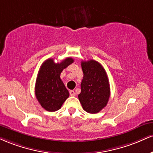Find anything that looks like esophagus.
<instances>
[{
    "label": "esophagus",
    "instance_id": "1",
    "mask_svg": "<svg viewBox=\"0 0 153 153\" xmlns=\"http://www.w3.org/2000/svg\"><path fill=\"white\" fill-rule=\"evenodd\" d=\"M69 93H70V95H71V96H75V93L74 91H70Z\"/></svg>",
    "mask_w": 153,
    "mask_h": 153
}]
</instances>
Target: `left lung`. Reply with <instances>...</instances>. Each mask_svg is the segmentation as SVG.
I'll return each instance as SVG.
<instances>
[{"label":"left lung","instance_id":"obj_1","mask_svg":"<svg viewBox=\"0 0 153 153\" xmlns=\"http://www.w3.org/2000/svg\"><path fill=\"white\" fill-rule=\"evenodd\" d=\"M83 78L78 98L87 113L95 114L107 105L110 95L109 80L105 70L94 60L82 61Z\"/></svg>","mask_w":153,"mask_h":153}]
</instances>
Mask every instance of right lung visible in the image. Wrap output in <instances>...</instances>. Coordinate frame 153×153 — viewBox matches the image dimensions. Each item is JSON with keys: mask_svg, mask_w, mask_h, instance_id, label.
<instances>
[{"mask_svg": "<svg viewBox=\"0 0 153 153\" xmlns=\"http://www.w3.org/2000/svg\"><path fill=\"white\" fill-rule=\"evenodd\" d=\"M73 61L72 58H67L56 63L53 58H49L40 66L36 79L35 94L40 105L47 111L58 110L69 97V92L60 79V73Z\"/></svg>", "mask_w": 153, "mask_h": 153, "instance_id": "right-lung-1", "label": "right lung"}]
</instances>
